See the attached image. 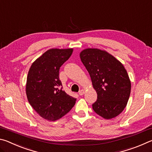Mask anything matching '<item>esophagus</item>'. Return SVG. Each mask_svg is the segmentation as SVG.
<instances>
[{
    "label": "esophagus",
    "mask_w": 152,
    "mask_h": 152,
    "mask_svg": "<svg viewBox=\"0 0 152 152\" xmlns=\"http://www.w3.org/2000/svg\"><path fill=\"white\" fill-rule=\"evenodd\" d=\"M84 92H85V91H84V90H80V91H79V95H80V96H82V95H83L84 94Z\"/></svg>",
    "instance_id": "obj_1"
}]
</instances>
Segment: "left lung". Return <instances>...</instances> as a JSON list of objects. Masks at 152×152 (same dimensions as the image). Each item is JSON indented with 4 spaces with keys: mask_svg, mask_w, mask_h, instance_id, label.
Instances as JSON below:
<instances>
[{
    "mask_svg": "<svg viewBox=\"0 0 152 152\" xmlns=\"http://www.w3.org/2000/svg\"><path fill=\"white\" fill-rule=\"evenodd\" d=\"M80 57L97 93L94 111L106 119L118 116L127 104L132 87L125 67L106 51L96 48L82 50Z\"/></svg>",
    "mask_w": 152,
    "mask_h": 152,
    "instance_id": "1",
    "label": "left lung"
}]
</instances>
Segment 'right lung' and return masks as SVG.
Wrapping results in <instances>:
<instances>
[{
	"label": "right lung",
	"mask_w": 152,
	"mask_h": 152,
	"mask_svg": "<svg viewBox=\"0 0 152 152\" xmlns=\"http://www.w3.org/2000/svg\"><path fill=\"white\" fill-rule=\"evenodd\" d=\"M73 49H50L38 58L28 72L27 97L33 109L43 119L54 121L64 116L76 103V99L62 90L59 78L61 65Z\"/></svg>",
	"instance_id": "right-lung-1"
}]
</instances>
